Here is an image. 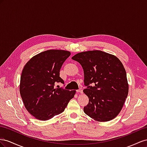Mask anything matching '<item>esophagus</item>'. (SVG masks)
Instances as JSON below:
<instances>
[{"label":"esophagus","instance_id":"obj_1","mask_svg":"<svg viewBox=\"0 0 147 147\" xmlns=\"http://www.w3.org/2000/svg\"><path fill=\"white\" fill-rule=\"evenodd\" d=\"M76 92H77V93H78V94H82V93H83V91H82V89H79V90H76Z\"/></svg>","mask_w":147,"mask_h":147}]
</instances>
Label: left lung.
<instances>
[{
    "mask_svg": "<svg viewBox=\"0 0 147 147\" xmlns=\"http://www.w3.org/2000/svg\"><path fill=\"white\" fill-rule=\"evenodd\" d=\"M82 66L84 74L83 90L89 103L84 107L87 115L97 121H109L122 109L129 92L126 72L116 56L100 50L76 54L72 58ZM93 84V86L90 84Z\"/></svg>",
    "mask_w": 147,
    "mask_h": 147,
    "instance_id": "8db88e82",
    "label": "left lung"
}]
</instances>
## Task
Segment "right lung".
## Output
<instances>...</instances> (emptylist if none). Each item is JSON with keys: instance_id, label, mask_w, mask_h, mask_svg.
<instances>
[{"instance_id": "obj_1", "label": "right lung", "mask_w": 147, "mask_h": 147, "mask_svg": "<svg viewBox=\"0 0 147 147\" xmlns=\"http://www.w3.org/2000/svg\"><path fill=\"white\" fill-rule=\"evenodd\" d=\"M71 55L63 50H49L29 60L20 79V92L28 111L37 119L49 120L63 112L76 90L55 88L64 84L60 77L62 65Z\"/></svg>"}]
</instances>
